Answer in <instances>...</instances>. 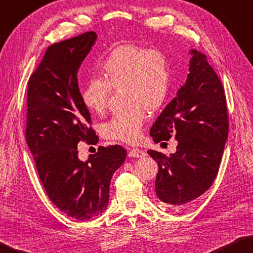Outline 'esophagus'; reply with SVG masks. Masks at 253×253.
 <instances>
[{
  "label": "esophagus",
  "mask_w": 253,
  "mask_h": 253,
  "mask_svg": "<svg viewBox=\"0 0 253 253\" xmlns=\"http://www.w3.org/2000/svg\"><path fill=\"white\" fill-rule=\"evenodd\" d=\"M145 155H146V152L139 149V148H132V149H130V151L128 152V156L132 157V158H141Z\"/></svg>",
  "instance_id": "obj_1"
}]
</instances>
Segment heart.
<instances>
[{
    "label": "heart",
    "mask_w": 253,
    "mask_h": 253,
    "mask_svg": "<svg viewBox=\"0 0 253 253\" xmlns=\"http://www.w3.org/2000/svg\"><path fill=\"white\" fill-rule=\"evenodd\" d=\"M103 79H91L82 90L84 106L93 114H103L112 88L123 87L127 107L102 125L104 138L114 141L135 142L147 121V110L159 111L171 85V68L160 49L127 42L112 49L98 64Z\"/></svg>",
    "instance_id": "b5f03b06"
}]
</instances>
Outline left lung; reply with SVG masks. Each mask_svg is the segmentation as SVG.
Instances as JSON below:
<instances>
[{"mask_svg":"<svg viewBox=\"0 0 253 253\" xmlns=\"http://www.w3.org/2000/svg\"><path fill=\"white\" fill-rule=\"evenodd\" d=\"M190 73L176 96L153 124L155 142L177 140L171 156L148 150L158 163L156 194L167 206H183L210 189L228 137L225 90L204 53L191 50Z\"/></svg>","mask_w":253,"mask_h":253,"instance_id":"8db88e82","label":"left lung"}]
</instances>
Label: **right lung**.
I'll return each instance as SVG.
<instances>
[{"instance_id": "1", "label": "right lung", "mask_w": 253, "mask_h": 253, "mask_svg": "<svg viewBox=\"0 0 253 253\" xmlns=\"http://www.w3.org/2000/svg\"><path fill=\"white\" fill-rule=\"evenodd\" d=\"M96 41L94 32L50 44L28 80L26 141L47 195L77 220L101 215L110 199L112 176L127 151L100 146L83 162L80 141L96 145L91 114L84 106L78 70Z\"/></svg>"}]
</instances>
